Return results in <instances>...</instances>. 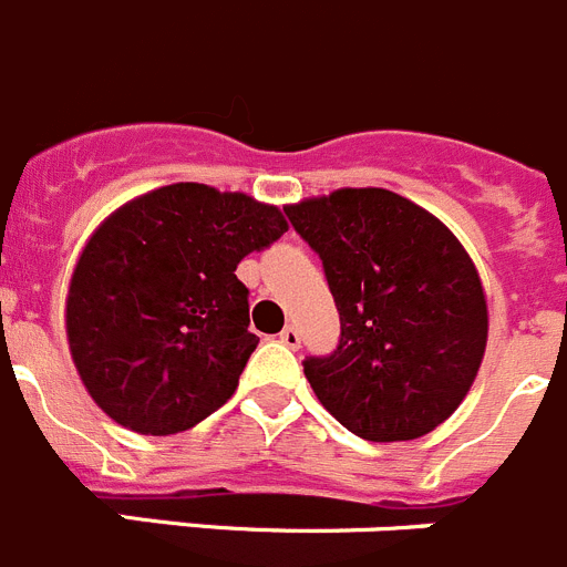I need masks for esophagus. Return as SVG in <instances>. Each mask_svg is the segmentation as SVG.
Instances as JSON below:
<instances>
[{
  "instance_id": "1",
  "label": "esophagus",
  "mask_w": 567,
  "mask_h": 567,
  "mask_svg": "<svg viewBox=\"0 0 567 567\" xmlns=\"http://www.w3.org/2000/svg\"><path fill=\"white\" fill-rule=\"evenodd\" d=\"M279 341H282L285 347H290V350H299V344H302V336H299V330H296L293 324H288V328L279 333Z\"/></svg>"
}]
</instances>
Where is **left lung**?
<instances>
[{
  "label": "left lung",
  "mask_w": 567,
  "mask_h": 567,
  "mask_svg": "<svg viewBox=\"0 0 567 567\" xmlns=\"http://www.w3.org/2000/svg\"><path fill=\"white\" fill-rule=\"evenodd\" d=\"M285 214L319 254L341 321L333 353L305 359L321 406L364 441L435 430L486 353V293L466 248L386 188H339Z\"/></svg>",
  "instance_id": "obj_1"
}]
</instances>
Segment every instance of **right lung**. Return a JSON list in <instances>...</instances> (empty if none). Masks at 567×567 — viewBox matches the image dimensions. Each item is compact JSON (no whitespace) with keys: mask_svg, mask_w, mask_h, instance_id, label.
<instances>
[{"mask_svg":"<svg viewBox=\"0 0 567 567\" xmlns=\"http://www.w3.org/2000/svg\"><path fill=\"white\" fill-rule=\"evenodd\" d=\"M288 231L243 192L172 183L112 212L75 262L68 341L95 404L141 435H175L220 410L259 339L239 259Z\"/></svg>","mask_w":567,"mask_h":567,"instance_id":"obj_1","label":"right lung"}]
</instances>
